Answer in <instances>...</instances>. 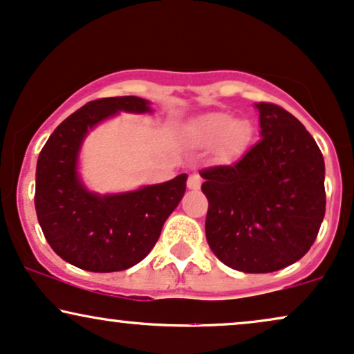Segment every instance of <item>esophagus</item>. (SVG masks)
<instances>
[{
	"instance_id": "obj_1",
	"label": "esophagus",
	"mask_w": 354,
	"mask_h": 354,
	"mask_svg": "<svg viewBox=\"0 0 354 354\" xmlns=\"http://www.w3.org/2000/svg\"><path fill=\"white\" fill-rule=\"evenodd\" d=\"M201 176H199L198 173H193V174H189V178H188V188L189 189H199L201 188Z\"/></svg>"
}]
</instances>
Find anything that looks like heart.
Wrapping results in <instances>:
<instances>
[{"mask_svg":"<svg viewBox=\"0 0 354 354\" xmlns=\"http://www.w3.org/2000/svg\"><path fill=\"white\" fill-rule=\"evenodd\" d=\"M250 135L249 125L237 122L231 113L214 112L199 118L194 130V138L203 145H214L223 142L225 155H234L244 147Z\"/></svg>","mask_w":354,"mask_h":354,"instance_id":"b5f03b06","label":"heart"}]
</instances>
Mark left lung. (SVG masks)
<instances>
[{"label":"left lung","mask_w":354,"mask_h":354,"mask_svg":"<svg viewBox=\"0 0 354 354\" xmlns=\"http://www.w3.org/2000/svg\"><path fill=\"white\" fill-rule=\"evenodd\" d=\"M261 140L232 165L199 171L209 207L206 239L221 262L245 274L292 266L308 252L325 218V161L287 110L257 102Z\"/></svg>","instance_id":"8db88e82"}]
</instances>
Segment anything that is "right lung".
<instances>
[{"mask_svg": "<svg viewBox=\"0 0 354 354\" xmlns=\"http://www.w3.org/2000/svg\"><path fill=\"white\" fill-rule=\"evenodd\" d=\"M117 112H151L140 97L85 104L53 131L36 166L34 206L46 241L59 257L88 272H118L143 261L186 191L188 174L130 193L100 196L85 189L77 156L85 135Z\"/></svg>", "mask_w": 354, "mask_h": 354, "instance_id": "1", "label": "right lung"}]
</instances>
